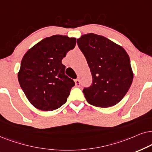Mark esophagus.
I'll use <instances>...</instances> for the list:
<instances>
[{"mask_svg":"<svg viewBox=\"0 0 152 152\" xmlns=\"http://www.w3.org/2000/svg\"><path fill=\"white\" fill-rule=\"evenodd\" d=\"M75 83H76V86L77 87H79L80 86V80H79V79H78V78L75 80Z\"/></svg>","mask_w":152,"mask_h":152,"instance_id":"obj_1","label":"esophagus"}]
</instances>
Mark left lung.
Segmentation results:
<instances>
[{
    "instance_id": "8db88e82",
    "label": "left lung",
    "mask_w": 152,
    "mask_h": 152,
    "mask_svg": "<svg viewBox=\"0 0 152 152\" xmlns=\"http://www.w3.org/2000/svg\"><path fill=\"white\" fill-rule=\"evenodd\" d=\"M90 69L92 84L83 92L89 104L96 107L113 106L124 98L132 84L130 58L122 46L94 33L77 39Z\"/></svg>"
}]
</instances>
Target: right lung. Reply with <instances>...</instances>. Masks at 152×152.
<instances>
[{"label":"right lung","mask_w":152,"mask_h":152,"mask_svg":"<svg viewBox=\"0 0 152 152\" xmlns=\"http://www.w3.org/2000/svg\"><path fill=\"white\" fill-rule=\"evenodd\" d=\"M76 43V38L53 35L44 38L24 55L18 79L28 101L36 108L51 111L66 103L75 83L64 74L62 60Z\"/></svg>","instance_id":"add662e5"}]
</instances>
